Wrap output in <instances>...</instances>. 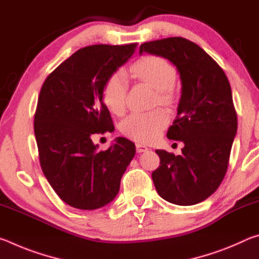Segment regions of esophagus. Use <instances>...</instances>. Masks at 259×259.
Wrapping results in <instances>:
<instances>
[{"instance_id":"34e87169","label":"esophagus","mask_w":259,"mask_h":259,"mask_svg":"<svg viewBox=\"0 0 259 259\" xmlns=\"http://www.w3.org/2000/svg\"><path fill=\"white\" fill-rule=\"evenodd\" d=\"M136 150H137L138 153H143L148 151V148L145 145H143V144H136Z\"/></svg>"}]
</instances>
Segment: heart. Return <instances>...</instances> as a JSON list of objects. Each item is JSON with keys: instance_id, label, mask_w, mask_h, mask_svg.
I'll return each mask as SVG.
<instances>
[{"instance_id": "1", "label": "heart", "mask_w": 259, "mask_h": 259, "mask_svg": "<svg viewBox=\"0 0 259 259\" xmlns=\"http://www.w3.org/2000/svg\"><path fill=\"white\" fill-rule=\"evenodd\" d=\"M131 73L142 81H145L157 90V98L162 104H170L172 100V88L177 72L168 60L157 56L143 57L131 66ZM128 81L122 71L109 75L103 90V99L113 113L121 114L125 108ZM169 117L162 109L146 113H134L121 123L122 134L139 143H151L157 138Z\"/></svg>"}]
</instances>
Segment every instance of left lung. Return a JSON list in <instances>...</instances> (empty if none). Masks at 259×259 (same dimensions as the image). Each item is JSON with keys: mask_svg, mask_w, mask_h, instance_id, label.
I'll return each mask as SVG.
<instances>
[{"mask_svg": "<svg viewBox=\"0 0 259 259\" xmlns=\"http://www.w3.org/2000/svg\"><path fill=\"white\" fill-rule=\"evenodd\" d=\"M143 52L171 61L182 81L176 120L166 133L184 143L182 155L156 150L160 165L152 172L153 183L168 202H202L225 177L238 129L230 82L202 48L184 37L145 42L139 48Z\"/></svg>", "mask_w": 259, "mask_h": 259, "instance_id": "left-lung-1", "label": "left lung"}]
</instances>
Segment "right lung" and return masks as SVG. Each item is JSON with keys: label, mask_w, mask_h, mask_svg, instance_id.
I'll return each instance as SVG.
<instances>
[{"label": "right lung", "mask_w": 259, "mask_h": 259, "mask_svg": "<svg viewBox=\"0 0 259 259\" xmlns=\"http://www.w3.org/2000/svg\"><path fill=\"white\" fill-rule=\"evenodd\" d=\"M136 48L137 43L82 48L41 88L34 115L40 164L57 195L73 208L94 210L113 201L135 156V144L126 138L98 151L93 136L114 130L104 85Z\"/></svg>", "instance_id": "1"}]
</instances>
